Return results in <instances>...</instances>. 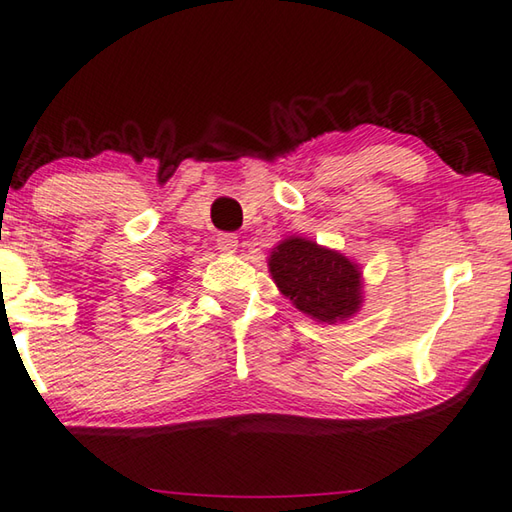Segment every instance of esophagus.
I'll return each mask as SVG.
<instances>
[{"label": "esophagus", "instance_id": "esophagus-1", "mask_svg": "<svg viewBox=\"0 0 512 512\" xmlns=\"http://www.w3.org/2000/svg\"><path fill=\"white\" fill-rule=\"evenodd\" d=\"M215 245H218V249L224 251V254H233V251L238 249V236L236 233H218Z\"/></svg>", "mask_w": 512, "mask_h": 512}]
</instances>
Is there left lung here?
<instances>
[{
    "label": "left lung",
    "instance_id": "8db88e82",
    "mask_svg": "<svg viewBox=\"0 0 512 512\" xmlns=\"http://www.w3.org/2000/svg\"><path fill=\"white\" fill-rule=\"evenodd\" d=\"M270 274L283 297L324 324L351 319L362 308V272L351 258L301 236L279 242Z\"/></svg>",
    "mask_w": 512,
    "mask_h": 512
}]
</instances>
